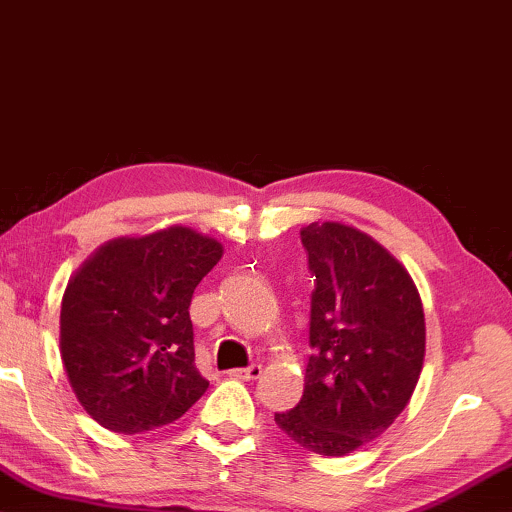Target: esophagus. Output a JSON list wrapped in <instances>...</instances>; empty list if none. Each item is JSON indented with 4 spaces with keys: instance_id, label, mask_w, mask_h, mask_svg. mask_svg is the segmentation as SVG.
Here are the masks:
<instances>
[{
    "instance_id": "34e87169",
    "label": "esophagus",
    "mask_w": 512,
    "mask_h": 512,
    "mask_svg": "<svg viewBox=\"0 0 512 512\" xmlns=\"http://www.w3.org/2000/svg\"><path fill=\"white\" fill-rule=\"evenodd\" d=\"M229 376L239 378V380H257L259 376H262V366H259V364H250V366H246V369H234V371H229Z\"/></svg>"
}]
</instances>
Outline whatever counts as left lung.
Masks as SVG:
<instances>
[{
	"label": "left lung",
	"mask_w": 512,
	"mask_h": 512,
	"mask_svg": "<svg viewBox=\"0 0 512 512\" xmlns=\"http://www.w3.org/2000/svg\"><path fill=\"white\" fill-rule=\"evenodd\" d=\"M311 297L304 397L276 424L301 448L343 457L378 438L413 397L424 362L420 292L397 257L341 222L301 229Z\"/></svg>",
	"instance_id": "left-lung-1"
}]
</instances>
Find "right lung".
I'll list each match as a JSON object with an SVG mask.
<instances>
[{"mask_svg":"<svg viewBox=\"0 0 512 512\" xmlns=\"http://www.w3.org/2000/svg\"><path fill=\"white\" fill-rule=\"evenodd\" d=\"M222 246L190 227L113 239L71 276L60 352L92 420L118 434L171 424L206 392L194 366L190 301Z\"/></svg>","mask_w":512,"mask_h":512,"instance_id":"right-lung-1","label":"right lung"}]
</instances>
